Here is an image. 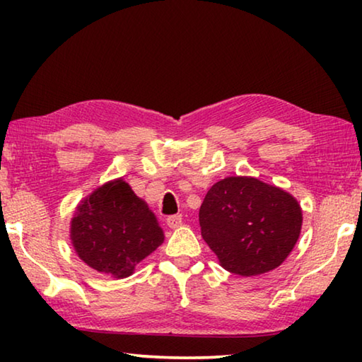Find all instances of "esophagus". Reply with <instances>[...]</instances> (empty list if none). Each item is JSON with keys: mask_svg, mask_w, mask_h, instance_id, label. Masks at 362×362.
Segmentation results:
<instances>
[{"mask_svg": "<svg viewBox=\"0 0 362 362\" xmlns=\"http://www.w3.org/2000/svg\"><path fill=\"white\" fill-rule=\"evenodd\" d=\"M180 225H182V216H179V214H177V216L168 217V226H169V228H179Z\"/></svg>", "mask_w": 362, "mask_h": 362, "instance_id": "obj_1", "label": "esophagus"}]
</instances>
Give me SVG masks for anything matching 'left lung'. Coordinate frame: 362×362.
Listing matches in <instances>:
<instances>
[{"label":"left lung","mask_w":362,"mask_h":362,"mask_svg":"<svg viewBox=\"0 0 362 362\" xmlns=\"http://www.w3.org/2000/svg\"><path fill=\"white\" fill-rule=\"evenodd\" d=\"M302 222L291 193L255 177L214 183L199 209L203 240L220 265L240 276L278 268L296 246Z\"/></svg>","instance_id":"obj_1"}]
</instances>
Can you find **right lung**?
<instances>
[{"instance_id": "right-lung-1", "label": "right lung", "mask_w": 362, "mask_h": 362, "mask_svg": "<svg viewBox=\"0 0 362 362\" xmlns=\"http://www.w3.org/2000/svg\"><path fill=\"white\" fill-rule=\"evenodd\" d=\"M70 240L86 265L122 279L161 246L164 233L148 204L132 192L129 183L115 179L95 188L76 206Z\"/></svg>"}]
</instances>
